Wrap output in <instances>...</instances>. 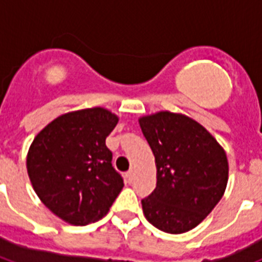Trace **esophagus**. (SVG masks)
I'll return each mask as SVG.
<instances>
[{
    "label": "esophagus",
    "instance_id": "34e87169",
    "mask_svg": "<svg viewBox=\"0 0 262 262\" xmlns=\"http://www.w3.org/2000/svg\"><path fill=\"white\" fill-rule=\"evenodd\" d=\"M125 177H126L127 182L130 183L132 181H133V177H135V171H133V170H129V171H127L126 174H125Z\"/></svg>",
    "mask_w": 262,
    "mask_h": 262
}]
</instances>
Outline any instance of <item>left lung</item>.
Instances as JSON below:
<instances>
[{"label":"left lung","mask_w":262,"mask_h":262,"mask_svg":"<svg viewBox=\"0 0 262 262\" xmlns=\"http://www.w3.org/2000/svg\"><path fill=\"white\" fill-rule=\"evenodd\" d=\"M139 123L156 164L155 190L141 201L144 216L167 234L190 231L226 191V151L201 123L181 113L158 111Z\"/></svg>","instance_id":"8db88e82"}]
</instances>
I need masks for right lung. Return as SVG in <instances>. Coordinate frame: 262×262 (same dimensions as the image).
Wrapping results in <instances>:
<instances>
[{
	"mask_svg": "<svg viewBox=\"0 0 262 262\" xmlns=\"http://www.w3.org/2000/svg\"><path fill=\"white\" fill-rule=\"evenodd\" d=\"M118 115L104 107L67 113L35 136L27 154L31 185L55 216L72 226L98 222L123 187L106 137Z\"/></svg>",
	"mask_w": 262,
	"mask_h": 262,
	"instance_id": "obj_1",
	"label": "right lung"
}]
</instances>
